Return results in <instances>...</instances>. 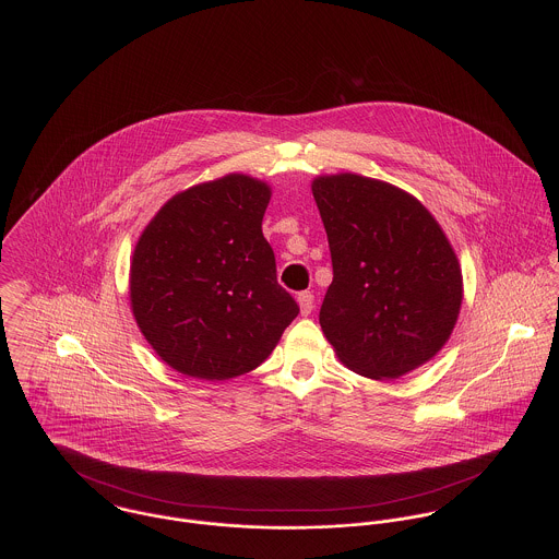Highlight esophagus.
Here are the masks:
<instances>
[{"label":"esophagus","mask_w":559,"mask_h":559,"mask_svg":"<svg viewBox=\"0 0 559 559\" xmlns=\"http://www.w3.org/2000/svg\"><path fill=\"white\" fill-rule=\"evenodd\" d=\"M297 304H299V309H301V316H309L311 309H313V295L311 293H301L297 297Z\"/></svg>","instance_id":"34e87169"}]
</instances>
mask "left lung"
Masks as SVG:
<instances>
[{
	"instance_id": "left-lung-1",
	"label": "left lung",
	"mask_w": 559,
	"mask_h": 559,
	"mask_svg": "<svg viewBox=\"0 0 559 559\" xmlns=\"http://www.w3.org/2000/svg\"><path fill=\"white\" fill-rule=\"evenodd\" d=\"M333 260L320 326L356 373L395 380L449 342L463 301L457 254L406 190L355 173L311 181Z\"/></svg>"
}]
</instances>
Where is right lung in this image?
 <instances>
[{"label":"right lung","mask_w":559,"mask_h":559,"mask_svg":"<svg viewBox=\"0 0 559 559\" xmlns=\"http://www.w3.org/2000/svg\"><path fill=\"white\" fill-rule=\"evenodd\" d=\"M271 186L243 173L159 206L130 260V309L170 369L204 382L254 371L299 305L277 284L262 235Z\"/></svg>","instance_id":"right-lung-1"}]
</instances>
